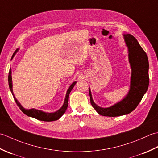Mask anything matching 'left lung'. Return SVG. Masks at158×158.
<instances>
[{
	"mask_svg": "<svg viewBox=\"0 0 158 158\" xmlns=\"http://www.w3.org/2000/svg\"><path fill=\"white\" fill-rule=\"evenodd\" d=\"M129 52V62L132 68L130 89L122 101L109 108H101L94 102L89 89L90 102L100 115L117 117L131 113L138 106L149 86V61L145 52L135 37L130 34L123 35Z\"/></svg>",
	"mask_w": 158,
	"mask_h": 158,
	"instance_id": "obj_1",
	"label": "left lung"
}]
</instances>
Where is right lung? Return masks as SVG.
Here are the masks:
<instances>
[{"mask_svg": "<svg viewBox=\"0 0 158 158\" xmlns=\"http://www.w3.org/2000/svg\"><path fill=\"white\" fill-rule=\"evenodd\" d=\"M17 51H18V50H16V51L14 52V53H13L11 58H13V57L14 56L15 53L17 52ZM8 81H9V86L10 90H11V92L13 96V98H14V100H15V102L17 104V105H18V106L20 109V110H21L23 113L26 114V115H28L29 117H34V118H35L36 119L41 120V121H44V122H52V121H56L57 119H58L59 118H60V117H61V116L63 115V114L65 113L66 110L67 109V107H68V100H69V94H70V92H71V90L73 89V87L75 86V85L76 84V81L75 82H73L72 84H71V85L69 87V88L68 89V90H67L64 102V105L61 107V109H60L58 110H57V111L55 112V113H48L43 112V111H41V110H36L35 109H29L28 110V109H25L24 108H23V107L22 106V105H20V103L15 98L14 95H13V89H12L13 85H12V78H11V69L9 70V72Z\"/></svg>", "mask_w": 158, "mask_h": 158, "instance_id": "1", "label": "right lung"}]
</instances>
